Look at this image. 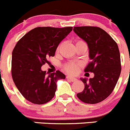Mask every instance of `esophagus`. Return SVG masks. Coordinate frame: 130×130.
<instances>
[{"label":"esophagus","instance_id":"esophagus-1","mask_svg":"<svg viewBox=\"0 0 130 130\" xmlns=\"http://www.w3.org/2000/svg\"><path fill=\"white\" fill-rule=\"evenodd\" d=\"M66 78H67L68 80H70L71 82H75L77 80V78H75V77H71V76H67V77H66Z\"/></svg>","mask_w":130,"mask_h":130}]
</instances>
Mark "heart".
Returning <instances> with one entry per match:
<instances>
[{"mask_svg": "<svg viewBox=\"0 0 130 130\" xmlns=\"http://www.w3.org/2000/svg\"><path fill=\"white\" fill-rule=\"evenodd\" d=\"M80 43H84V42L82 41V40H77L76 42V44H78ZM59 47H58V48L57 49V51L58 52L59 50ZM80 64L79 63H76V62H70L67 63L64 65V70L67 72V73H70L71 75H74L75 73H77V72L78 71V68H79Z\"/></svg>", "mask_w": 130, "mask_h": 130, "instance_id": "b5f03b06", "label": "heart"}]
</instances>
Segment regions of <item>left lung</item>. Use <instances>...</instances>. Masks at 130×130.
<instances>
[{
    "mask_svg": "<svg viewBox=\"0 0 130 130\" xmlns=\"http://www.w3.org/2000/svg\"><path fill=\"white\" fill-rule=\"evenodd\" d=\"M73 31L86 42L91 61L84 69L94 73L89 80L80 78L84 89L77 94L78 99L87 104H97L112 93L121 71V56L116 42L108 33L99 27H74Z\"/></svg>",
    "mask_w": 130,
    "mask_h": 130,
    "instance_id": "1",
    "label": "left lung"
}]
</instances>
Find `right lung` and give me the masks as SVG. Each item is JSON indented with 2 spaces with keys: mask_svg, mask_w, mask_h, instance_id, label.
I'll use <instances>...</instances> for the list:
<instances>
[{
  "mask_svg": "<svg viewBox=\"0 0 130 130\" xmlns=\"http://www.w3.org/2000/svg\"><path fill=\"white\" fill-rule=\"evenodd\" d=\"M72 27H37L22 37L12 52L11 75L15 86L27 101L43 104L50 101L57 90L56 83L66 76L57 70L46 75L41 70L54 57L60 42L72 31Z\"/></svg>",
  "mask_w": 130,
  "mask_h": 130,
  "instance_id": "obj_1",
  "label": "right lung"
}]
</instances>
